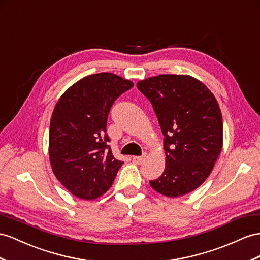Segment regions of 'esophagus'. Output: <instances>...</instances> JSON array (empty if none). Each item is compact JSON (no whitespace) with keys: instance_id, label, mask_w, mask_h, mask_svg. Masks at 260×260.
<instances>
[{"instance_id":"34e87169","label":"esophagus","mask_w":260,"mask_h":260,"mask_svg":"<svg viewBox=\"0 0 260 260\" xmlns=\"http://www.w3.org/2000/svg\"><path fill=\"white\" fill-rule=\"evenodd\" d=\"M145 159V155L143 156H134L133 157V161L136 162V164H141L143 160Z\"/></svg>"}]
</instances>
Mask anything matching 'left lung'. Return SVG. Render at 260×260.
Listing matches in <instances>:
<instances>
[{
    "mask_svg": "<svg viewBox=\"0 0 260 260\" xmlns=\"http://www.w3.org/2000/svg\"><path fill=\"white\" fill-rule=\"evenodd\" d=\"M137 89L152 105L164 138L166 168L151 188L169 198L189 193L211 174L223 144V119L215 96L190 76L160 75Z\"/></svg>",
    "mask_w": 260,
    "mask_h": 260,
    "instance_id": "obj_1",
    "label": "left lung"
}]
</instances>
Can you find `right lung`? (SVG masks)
Returning a JSON list of instances; mask_svg holds the SVG:
<instances>
[{"instance_id": "right-lung-1", "label": "right lung", "mask_w": 260, "mask_h": 260, "mask_svg": "<svg viewBox=\"0 0 260 260\" xmlns=\"http://www.w3.org/2000/svg\"><path fill=\"white\" fill-rule=\"evenodd\" d=\"M134 84L109 72L79 80L57 102L49 129V158L56 178L73 196L104 194L123 161L108 145V116L115 100Z\"/></svg>"}]
</instances>
